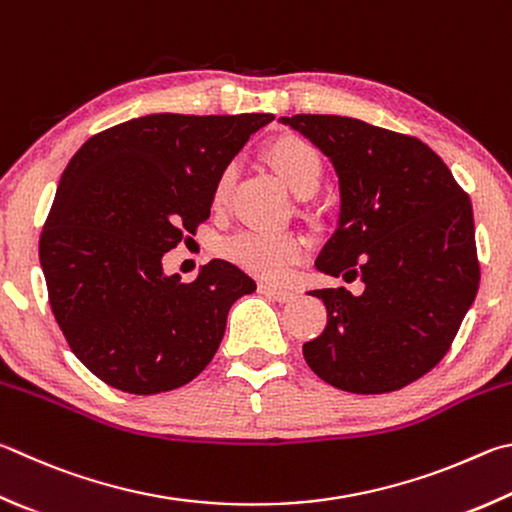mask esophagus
Returning a JSON list of instances; mask_svg holds the SVG:
<instances>
[{"instance_id":"34e87169","label":"esophagus","mask_w":512,"mask_h":512,"mask_svg":"<svg viewBox=\"0 0 512 512\" xmlns=\"http://www.w3.org/2000/svg\"><path fill=\"white\" fill-rule=\"evenodd\" d=\"M259 291L271 295L273 300H277V302H291V300H295V295H297L295 291H291V288H282V286H273V284H262V286H259Z\"/></svg>"}]
</instances>
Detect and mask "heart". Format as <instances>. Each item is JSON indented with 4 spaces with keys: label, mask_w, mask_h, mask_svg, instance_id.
Listing matches in <instances>:
<instances>
[{
    "label": "heart",
    "mask_w": 512,
    "mask_h": 512,
    "mask_svg": "<svg viewBox=\"0 0 512 512\" xmlns=\"http://www.w3.org/2000/svg\"><path fill=\"white\" fill-rule=\"evenodd\" d=\"M266 159L295 197L306 199L318 192L324 176V161L322 154L309 141L297 136H284L268 147ZM232 181H235V165H226L217 176L215 188H212V206H224ZM304 248V239L295 232L239 230L226 239L224 255L248 273L264 277V280H280L288 266L304 255Z\"/></svg>",
    "instance_id": "1"
}]
</instances>
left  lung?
<instances>
[{
  "label": "left lung",
  "instance_id": "8db88e82",
  "mask_svg": "<svg viewBox=\"0 0 512 512\" xmlns=\"http://www.w3.org/2000/svg\"><path fill=\"white\" fill-rule=\"evenodd\" d=\"M320 147L340 179V224L315 266L365 291L318 288L327 327L304 342L324 383L387 394L450 351L479 288L472 203L414 136L347 116L280 118Z\"/></svg>",
  "mask_w": 512,
  "mask_h": 512
}]
</instances>
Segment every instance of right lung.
Returning <instances> with one entry per match:
<instances>
[{
  "label": "right lung",
  "instance_id": "1",
  "mask_svg": "<svg viewBox=\"0 0 512 512\" xmlns=\"http://www.w3.org/2000/svg\"><path fill=\"white\" fill-rule=\"evenodd\" d=\"M273 114H152L91 136L73 154L40 235L55 322L102 383L161 394L197 378L230 306L257 284L212 259L194 282L161 259L210 217L212 188Z\"/></svg>",
  "mask_w": 512,
  "mask_h": 512
}]
</instances>
